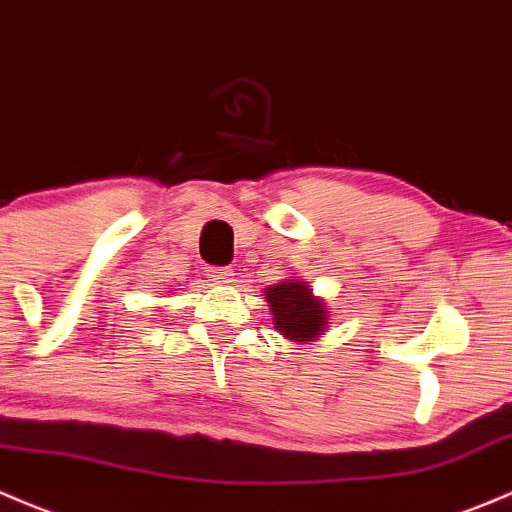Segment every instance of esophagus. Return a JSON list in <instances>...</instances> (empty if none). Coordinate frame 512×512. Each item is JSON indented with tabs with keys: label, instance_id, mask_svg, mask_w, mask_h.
Listing matches in <instances>:
<instances>
[{
	"label": "esophagus",
	"instance_id": "34e87169",
	"mask_svg": "<svg viewBox=\"0 0 512 512\" xmlns=\"http://www.w3.org/2000/svg\"><path fill=\"white\" fill-rule=\"evenodd\" d=\"M207 278L212 283H219V286H229V283H234V271H231V268H226V266L209 268Z\"/></svg>",
	"mask_w": 512,
	"mask_h": 512
}]
</instances>
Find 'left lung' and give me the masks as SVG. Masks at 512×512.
<instances>
[{
	"mask_svg": "<svg viewBox=\"0 0 512 512\" xmlns=\"http://www.w3.org/2000/svg\"><path fill=\"white\" fill-rule=\"evenodd\" d=\"M263 293H266L268 310H271L273 328L286 340L298 342V345H310V342L320 340L325 335L330 308L298 276L286 278L276 286H268Z\"/></svg>",
	"mask_w": 512,
	"mask_h": 512,
	"instance_id": "left-lung-1",
	"label": "left lung"
}]
</instances>
